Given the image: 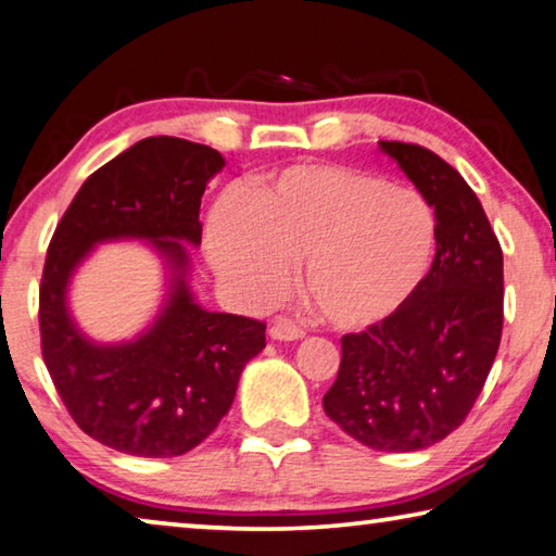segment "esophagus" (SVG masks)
Masks as SVG:
<instances>
[{
  "mask_svg": "<svg viewBox=\"0 0 556 556\" xmlns=\"http://www.w3.org/2000/svg\"><path fill=\"white\" fill-rule=\"evenodd\" d=\"M306 333L301 331L299 326H294L291 321H287V318H279V321L269 328V338L271 341H301Z\"/></svg>",
  "mask_w": 556,
  "mask_h": 556,
  "instance_id": "34e87169",
  "label": "esophagus"
}]
</instances>
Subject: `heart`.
<instances>
[{
  "label": "heart",
  "instance_id": "1",
  "mask_svg": "<svg viewBox=\"0 0 556 556\" xmlns=\"http://www.w3.org/2000/svg\"><path fill=\"white\" fill-rule=\"evenodd\" d=\"M437 248V218L409 186L343 164H294L215 201L205 252L225 289L248 308L285 299L291 262L301 289L341 331L388 321L417 294Z\"/></svg>",
  "mask_w": 556,
  "mask_h": 556
}]
</instances>
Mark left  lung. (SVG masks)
Returning a JSON list of instances; mask_svg holds the SVG:
<instances>
[{
    "label": "left lung",
    "instance_id": "obj_1",
    "mask_svg": "<svg viewBox=\"0 0 556 556\" xmlns=\"http://www.w3.org/2000/svg\"><path fill=\"white\" fill-rule=\"evenodd\" d=\"M437 218L429 275L388 321L341 338L324 409L363 446L407 454L460 427L503 333V250L464 176L425 147L380 142Z\"/></svg>",
    "mask_w": 556,
    "mask_h": 556
}]
</instances>
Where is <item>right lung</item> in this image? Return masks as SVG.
I'll return each instance as SVG.
<instances>
[{"mask_svg":"<svg viewBox=\"0 0 556 556\" xmlns=\"http://www.w3.org/2000/svg\"><path fill=\"white\" fill-rule=\"evenodd\" d=\"M220 152L147 137L100 166L53 232L41 279V348L61 400L88 437L122 454L174 458L228 414L265 324L203 308L191 289L201 195ZM147 241L165 267L163 304L135 339L102 344L70 312L74 271L105 241Z\"/></svg>","mask_w":556,"mask_h":556,"instance_id":"1","label":"right lung"}]
</instances>
